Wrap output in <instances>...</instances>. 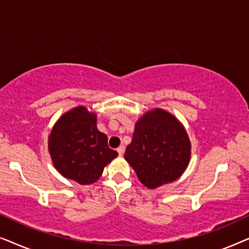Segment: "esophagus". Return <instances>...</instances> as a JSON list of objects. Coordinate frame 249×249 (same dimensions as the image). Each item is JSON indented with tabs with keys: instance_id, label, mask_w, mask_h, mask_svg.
Segmentation results:
<instances>
[{
	"instance_id": "1",
	"label": "esophagus",
	"mask_w": 249,
	"mask_h": 249,
	"mask_svg": "<svg viewBox=\"0 0 249 249\" xmlns=\"http://www.w3.org/2000/svg\"><path fill=\"white\" fill-rule=\"evenodd\" d=\"M118 153H119V155H124V145H120L118 147Z\"/></svg>"
}]
</instances>
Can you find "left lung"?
Listing matches in <instances>:
<instances>
[{"label":"left lung","mask_w":249,"mask_h":249,"mask_svg":"<svg viewBox=\"0 0 249 249\" xmlns=\"http://www.w3.org/2000/svg\"><path fill=\"white\" fill-rule=\"evenodd\" d=\"M190 155L192 144L181 122L168 111L153 108L136 122L124 159L139 181L155 189L181 177Z\"/></svg>","instance_id":"obj_1"}]
</instances>
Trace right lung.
I'll return each instance as SVG.
<instances>
[{
  "instance_id": "right-lung-1",
  "label": "right lung",
  "mask_w": 249,
  "mask_h": 249,
  "mask_svg": "<svg viewBox=\"0 0 249 249\" xmlns=\"http://www.w3.org/2000/svg\"><path fill=\"white\" fill-rule=\"evenodd\" d=\"M97 115L76 107L61 115L49 136L52 163L61 176L80 185H91L118 152L107 145V136L97 129Z\"/></svg>"
}]
</instances>
